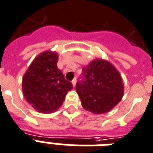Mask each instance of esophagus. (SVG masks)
<instances>
[{
    "mask_svg": "<svg viewBox=\"0 0 153 153\" xmlns=\"http://www.w3.org/2000/svg\"><path fill=\"white\" fill-rule=\"evenodd\" d=\"M76 79H73V80H72V82H72V85H73V87H75V85H76Z\"/></svg>",
    "mask_w": 153,
    "mask_h": 153,
    "instance_id": "1",
    "label": "esophagus"
}]
</instances>
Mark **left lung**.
Segmentation results:
<instances>
[{
	"mask_svg": "<svg viewBox=\"0 0 153 153\" xmlns=\"http://www.w3.org/2000/svg\"><path fill=\"white\" fill-rule=\"evenodd\" d=\"M82 80L76 91L82 106L90 112L100 115L110 111L122 100L123 79L110 62L96 58L82 67Z\"/></svg>",
	"mask_w": 153,
	"mask_h": 153,
	"instance_id": "8db88e82",
	"label": "left lung"
}]
</instances>
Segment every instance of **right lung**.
I'll list each match as a JSON object with an SVG mask.
<instances>
[{"label":"right lung","mask_w":153,"mask_h":153,"mask_svg":"<svg viewBox=\"0 0 153 153\" xmlns=\"http://www.w3.org/2000/svg\"><path fill=\"white\" fill-rule=\"evenodd\" d=\"M58 60L55 51H44L33 59L22 79L25 100L38 112H54L73 88L58 68Z\"/></svg>","instance_id":"1"}]
</instances>
